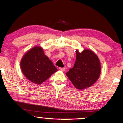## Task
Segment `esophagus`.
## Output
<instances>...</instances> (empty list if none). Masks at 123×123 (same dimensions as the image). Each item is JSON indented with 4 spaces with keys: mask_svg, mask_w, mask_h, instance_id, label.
Masks as SVG:
<instances>
[{
    "mask_svg": "<svg viewBox=\"0 0 123 123\" xmlns=\"http://www.w3.org/2000/svg\"><path fill=\"white\" fill-rule=\"evenodd\" d=\"M59 69L61 70V71H62V72H64V70H65V68H62V67H60L59 68Z\"/></svg>",
    "mask_w": 123,
    "mask_h": 123,
    "instance_id": "obj_1",
    "label": "esophagus"
}]
</instances>
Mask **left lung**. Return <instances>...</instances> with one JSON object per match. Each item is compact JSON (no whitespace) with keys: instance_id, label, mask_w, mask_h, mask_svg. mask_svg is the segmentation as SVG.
<instances>
[{"instance_id":"1","label":"left lung","mask_w":123,"mask_h":123,"mask_svg":"<svg viewBox=\"0 0 123 123\" xmlns=\"http://www.w3.org/2000/svg\"><path fill=\"white\" fill-rule=\"evenodd\" d=\"M76 54L74 66L66 75L76 88L83 89L92 86L99 79L100 62L96 54L91 50L85 49L82 53L76 50Z\"/></svg>"}]
</instances>
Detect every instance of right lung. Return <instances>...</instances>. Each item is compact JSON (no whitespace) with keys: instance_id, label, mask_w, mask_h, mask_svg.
<instances>
[{"instance_id":"add662e5","label":"right lung","mask_w":123,"mask_h":123,"mask_svg":"<svg viewBox=\"0 0 123 123\" xmlns=\"http://www.w3.org/2000/svg\"><path fill=\"white\" fill-rule=\"evenodd\" d=\"M20 68L27 79L40 85L57 72L53 62L45 55L41 47L36 46L25 54L20 61Z\"/></svg>"}]
</instances>
